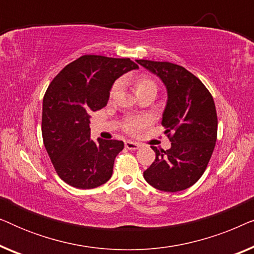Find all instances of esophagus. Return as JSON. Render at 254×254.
<instances>
[{"mask_svg": "<svg viewBox=\"0 0 254 254\" xmlns=\"http://www.w3.org/2000/svg\"><path fill=\"white\" fill-rule=\"evenodd\" d=\"M125 147H126L128 150H136V149L140 148V144L133 141H126L125 142Z\"/></svg>", "mask_w": 254, "mask_h": 254, "instance_id": "1", "label": "esophagus"}]
</instances>
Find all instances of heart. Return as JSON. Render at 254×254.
Returning <instances> with one entry per match:
<instances>
[{"label":"heart","instance_id":"obj_1","mask_svg":"<svg viewBox=\"0 0 254 254\" xmlns=\"http://www.w3.org/2000/svg\"><path fill=\"white\" fill-rule=\"evenodd\" d=\"M150 88L156 89L157 86H156V83L152 81V79L149 77V76H147V75L137 76L136 79H135V90H136V93L142 91V90L150 89ZM118 89H119V84H118V83L113 84V86L111 88V91H110L111 98H112V97L116 95ZM148 123H149V119L147 117L128 118V119L125 120L124 128H125V130L127 131V133L136 134L142 129V128H144L145 126H147Z\"/></svg>","mask_w":254,"mask_h":254}]
</instances>
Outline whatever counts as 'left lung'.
<instances>
[{
    "mask_svg": "<svg viewBox=\"0 0 254 254\" xmlns=\"http://www.w3.org/2000/svg\"><path fill=\"white\" fill-rule=\"evenodd\" d=\"M162 79L168 103L162 125L171 148L157 149L155 162L143 172L145 182L164 192L194 185L203 175L217 138V114L213 96L202 82L182 65L136 60Z\"/></svg>",
    "mask_w": 254,
    "mask_h": 254,
    "instance_id": "1",
    "label": "left lung"
}]
</instances>
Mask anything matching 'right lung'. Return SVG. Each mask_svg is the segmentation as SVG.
<instances>
[{"mask_svg":"<svg viewBox=\"0 0 254 254\" xmlns=\"http://www.w3.org/2000/svg\"><path fill=\"white\" fill-rule=\"evenodd\" d=\"M130 59L83 55L53 78L43 100L41 133L58 176L76 189H95L113 172L124 142L90 137V114L106 106L111 86L137 69Z\"/></svg>","mask_w":254,"mask_h":254,"instance_id":"right-lung-1","label":"right lung"}]
</instances>
